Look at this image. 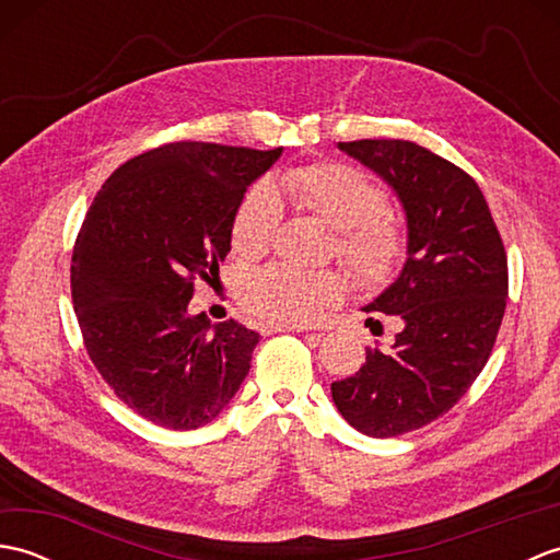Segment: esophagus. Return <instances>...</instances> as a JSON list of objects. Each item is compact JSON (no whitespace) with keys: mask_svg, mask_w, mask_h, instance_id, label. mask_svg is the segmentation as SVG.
<instances>
[{"mask_svg":"<svg viewBox=\"0 0 560 560\" xmlns=\"http://www.w3.org/2000/svg\"><path fill=\"white\" fill-rule=\"evenodd\" d=\"M307 325H289V323H265L261 331H307Z\"/></svg>","mask_w":560,"mask_h":560,"instance_id":"34e87169","label":"esophagus"}]
</instances>
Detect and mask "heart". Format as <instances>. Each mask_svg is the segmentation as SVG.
Segmentation results:
<instances>
[{
	"label": "heart",
	"instance_id": "obj_1",
	"mask_svg": "<svg viewBox=\"0 0 560 560\" xmlns=\"http://www.w3.org/2000/svg\"><path fill=\"white\" fill-rule=\"evenodd\" d=\"M277 198L337 229L339 257L363 283H383L399 267L407 241L387 211L385 189L353 165L331 161L295 165L271 189H249L231 223V247L241 259H257L269 249L281 221ZM343 291L347 279L337 269L269 265L243 279L241 301L249 313L271 323L305 325L337 303Z\"/></svg>",
	"mask_w": 560,
	"mask_h": 560
}]
</instances>
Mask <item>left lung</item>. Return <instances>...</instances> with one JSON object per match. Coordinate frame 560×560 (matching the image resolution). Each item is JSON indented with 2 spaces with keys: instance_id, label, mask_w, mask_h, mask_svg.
<instances>
[{
  "instance_id": "1",
  "label": "left lung",
  "mask_w": 560,
  "mask_h": 560,
  "mask_svg": "<svg viewBox=\"0 0 560 560\" xmlns=\"http://www.w3.org/2000/svg\"><path fill=\"white\" fill-rule=\"evenodd\" d=\"M339 149L395 189L407 261L363 307L399 317L395 343L368 347L359 373L331 383V399L355 431L395 438L447 413L483 371L505 315L508 257L479 185L455 163L401 139Z\"/></svg>"
}]
</instances>
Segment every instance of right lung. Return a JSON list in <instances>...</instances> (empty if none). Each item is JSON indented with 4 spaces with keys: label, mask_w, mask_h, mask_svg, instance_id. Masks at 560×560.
I'll use <instances>...</instances> for the list:
<instances>
[{
    "label": "right lung",
    "mask_w": 560,
    "mask_h": 560,
    "mask_svg": "<svg viewBox=\"0 0 560 560\" xmlns=\"http://www.w3.org/2000/svg\"><path fill=\"white\" fill-rule=\"evenodd\" d=\"M283 149L175 141L129 159L93 199L71 255V301L105 383L147 421L192 431L229 407L259 335L189 315L195 281L231 253L235 209Z\"/></svg>",
    "instance_id": "obj_1"
}]
</instances>
